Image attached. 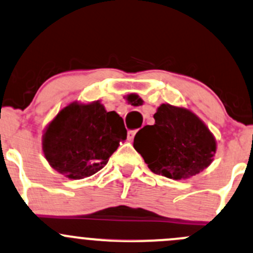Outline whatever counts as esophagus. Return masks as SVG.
I'll use <instances>...</instances> for the list:
<instances>
[{
    "instance_id": "1",
    "label": "esophagus",
    "mask_w": 253,
    "mask_h": 253,
    "mask_svg": "<svg viewBox=\"0 0 253 253\" xmlns=\"http://www.w3.org/2000/svg\"><path fill=\"white\" fill-rule=\"evenodd\" d=\"M134 135H135V131H128V133H127V139H128L129 142H132L134 138Z\"/></svg>"
}]
</instances>
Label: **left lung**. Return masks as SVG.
<instances>
[{
	"mask_svg": "<svg viewBox=\"0 0 253 253\" xmlns=\"http://www.w3.org/2000/svg\"><path fill=\"white\" fill-rule=\"evenodd\" d=\"M154 119L155 124L139 129L133 142L151 172L182 179L211 164L216 140L198 116L187 109L162 104Z\"/></svg>",
	"mask_w": 253,
	"mask_h": 253,
	"instance_id": "obj_1",
	"label": "left lung"
}]
</instances>
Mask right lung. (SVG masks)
Returning <instances> with one entry per match:
<instances>
[{
	"instance_id": "obj_1",
	"label": "right lung",
	"mask_w": 253,
	"mask_h": 253,
	"mask_svg": "<svg viewBox=\"0 0 253 253\" xmlns=\"http://www.w3.org/2000/svg\"><path fill=\"white\" fill-rule=\"evenodd\" d=\"M127 137L124 120L100 103L64 108L47 127L43 153L50 166L71 179L89 177L108 164Z\"/></svg>"
}]
</instances>
